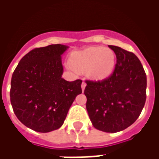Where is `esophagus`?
<instances>
[{
    "label": "esophagus",
    "mask_w": 159,
    "mask_h": 159,
    "mask_svg": "<svg viewBox=\"0 0 159 159\" xmlns=\"http://www.w3.org/2000/svg\"><path fill=\"white\" fill-rule=\"evenodd\" d=\"M86 83L85 82H83V83H82V85H81V87H82V90L83 91H84V89H85V88H86Z\"/></svg>",
    "instance_id": "34e87169"
}]
</instances>
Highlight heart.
Wrapping results in <instances>:
<instances>
[{
    "label": "heart",
    "mask_w": 159,
    "mask_h": 159,
    "mask_svg": "<svg viewBox=\"0 0 159 159\" xmlns=\"http://www.w3.org/2000/svg\"><path fill=\"white\" fill-rule=\"evenodd\" d=\"M115 65L116 55L111 49L93 47L76 52L66 66L74 73L85 70L91 79L103 80L111 75Z\"/></svg>",
    "instance_id": "1"
}]
</instances>
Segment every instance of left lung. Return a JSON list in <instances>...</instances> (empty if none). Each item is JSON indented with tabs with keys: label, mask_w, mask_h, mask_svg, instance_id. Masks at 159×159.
<instances>
[{
	"label": "left lung",
	"mask_w": 159,
	"mask_h": 159,
	"mask_svg": "<svg viewBox=\"0 0 159 159\" xmlns=\"http://www.w3.org/2000/svg\"><path fill=\"white\" fill-rule=\"evenodd\" d=\"M117 57L112 75L98 82L87 81L86 108L93 126L116 133L133 124L146 102L147 76L133 52L108 46Z\"/></svg>",
	"instance_id": "obj_1"
}]
</instances>
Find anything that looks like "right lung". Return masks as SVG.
Listing matches in <instances>:
<instances>
[{
	"mask_svg": "<svg viewBox=\"0 0 159 159\" xmlns=\"http://www.w3.org/2000/svg\"><path fill=\"white\" fill-rule=\"evenodd\" d=\"M68 46L49 45L31 50L12 74L10 100L16 117L29 129L48 133L59 129L76 95L82 80L62 77L61 56Z\"/></svg>",
	"mask_w": 159,
	"mask_h": 159,
	"instance_id": "right-lung-1",
	"label": "right lung"
}]
</instances>
